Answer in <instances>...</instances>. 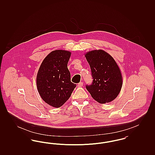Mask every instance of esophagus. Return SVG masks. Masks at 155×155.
<instances>
[{
  "label": "esophagus",
  "instance_id": "1",
  "mask_svg": "<svg viewBox=\"0 0 155 155\" xmlns=\"http://www.w3.org/2000/svg\"><path fill=\"white\" fill-rule=\"evenodd\" d=\"M83 86V82H80V83L78 84V87H81Z\"/></svg>",
  "mask_w": 155,
  "mask_h": 155
}]
</instances>
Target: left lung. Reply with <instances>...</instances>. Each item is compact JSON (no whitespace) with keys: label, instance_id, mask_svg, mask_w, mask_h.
I'll list each match as a JSON object with an SVG mask.
<instances>
[{"label":"left lung","instance_id":"obj_1","mask_svg":"<svg viewBox=\"0 0 155 155\" xmlns=\"http://www.w3.org/2000/svg\"><path fill=\"white\" fill-rule=\"evenodd\" d=\"M91 70L92 82L86 85L91 96L99 103H109L120 93L122 76L114 59L102 50L92 51L85 54Z\"/></svg>","mask_w":155,"mask_h":155}]
</instances>
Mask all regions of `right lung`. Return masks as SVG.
<instances>
[{"instance_id":"add662e5","label":"right lung","mask_w":155,"mask_h":155,"mask_svg":"<svg viewBox=\"0 0 155 155\" xmlns=\"http://www.w3.org/2000/svg\"><path fill=\"white\" fill-rule=\"evenodd\" d=\"M71 52L56 50L42 61L37 74L38 92L46 103L60 107L71 96L76 84L71 82L67 64Z\"/></svg>"}]
</instances>
